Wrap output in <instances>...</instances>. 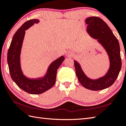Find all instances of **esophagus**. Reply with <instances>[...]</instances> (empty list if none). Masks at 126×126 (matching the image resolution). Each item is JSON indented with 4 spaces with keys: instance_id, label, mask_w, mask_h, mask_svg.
<instances>
[{
    "instance_id": "obj_1",
    "label": "esophagus",
    "mask_w": 126,
    "mask_h": 126,
    "mask_svg": "<svg viewBox=\"0 0 126 126\" xmlns=\"http://www.w3.org/2000/svg\"><path fill=\"white\" fill-rule=\"evenodd\" d=\"M68 55H72V52H69V53H68Z\"/></svg>"
}]
</instances>
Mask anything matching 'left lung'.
<instances>
[{"instance_id":"obj_1","label":"left lung","mask_w":126,"mask_h":126,"mask_svg":"<svg viewBox=\"0 0 126 126\" xmlns=\"http://www.w3.org/2000/svg\"><path fill=\"white\" fill-rule=\"evenodd\" d=\"M86 23L88 24L87 32L90 37L97 39L107 53L110 67L104 76L91 79L84 73L79 63L74 61L76 75L84 88L92 91L102 90L114 83L121 71L122 62L119 44L111 29L102 19L96 16L89 17L86 19Z\"/></svg>"}]
</instances>
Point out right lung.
<instances>
[{
  "mask_svg": "<svg viewBox=\"0 0 126 126\" xmlns=\"http://www.w3.org/2000/svg\"><path fill=\"white\" fill-rule=\"evenodd\" d=\"M39 22L37 19L29 20L18 29L13 38L7 54L8 67L13 80L20 89L32 94L43 93L54 86L57 69L65 58L62 55L51 63L46 74L41 77L31 78L23 74L21 68L20 54L25 31Z\"/></svg>",
  "mask_w": 126,
  "mask_h": 126,
  "instance_id": "right-lung-1",
  "label": "right lung"
}]
</instances>
